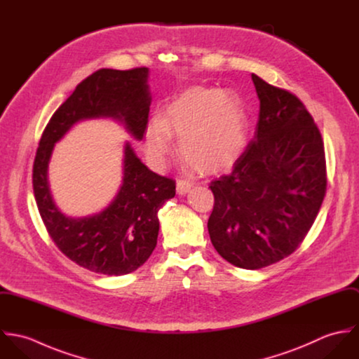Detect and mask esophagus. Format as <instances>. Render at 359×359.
I'll use <instances>...</instances> for the list:
<instances>
[{"label":"esophagus","mask_w":359,"mask_h":359,"mask_svg":"<svg viewBox=\"0 0 359 359\" xmlns=\"http://www.w3.org/2000/svg\"><path fill=\"white\" fill-rule=\"evenodd\" d=\"M194 184L187 181V180H180L177 181V194L178 195H187L192 189Z\"/></svg>","instance_id":"1"}]
</instances>
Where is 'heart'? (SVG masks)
<instances>
[{
    "label": "heart",
    "mask_w": 359,
    "mask_h": 359,
    "mask_svg": "<svg viewBox=\"0 0 359 359\" xmlns=\"http://www.w3.org/2000/svg\"><path fill=\"white\" fill-rule=\"evenodd\" d=\"M180 137L181 157L203 174L232 168L248 145L249 120L241 100L218 88L194 86L168 103L145 127V148L163 164Z\"/></svg>",
    "instance_id": "1"
}]
</instances>
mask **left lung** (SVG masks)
<instances>
[{
	"label": "left lung",
	"mask_w": 359,
	"mask_h": 359,
	"mask_svg": "<svg viewBox=\"0 0 359 359\" xmlns=\"http://www.w3.org/2000/svg\"><path fill=\"white\" fill-rule=\"evenodd\" d=\"M259 101L255 140L229 175L212 181L207 228L218 255L259 269L290 256L312 226L326 192L320 133L306 106L252 74Z\"/></svg>",
	"instance_id": "8db88e82"
}]
</instances>
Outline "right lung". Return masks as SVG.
<instances>
[{"label": "right lung", "instance_id": "obj_1", "mask_svg": "<svg viewBox=\"0 0 359 359\" xmlns=\"http://www.w3.org/2000/svg\"><path fill=\"white\" fill-rule=\"evenodd\" d=\"M149 69H101L81 81L47 124L33 165V189L40 215L57 249L80 266L103 275L138 269L156 248L157 212L175 196V182L151 171L127 141L123 177L113 201L87 217L63 214L52 198L48 167L55 144L77 123L111 118L141 141L152 102Z\"/></svg>", "mask_w": 359, "mask_h": 359}]
</instances>
